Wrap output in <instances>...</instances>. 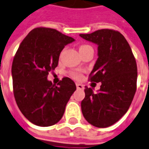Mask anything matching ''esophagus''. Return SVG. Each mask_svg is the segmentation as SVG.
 I'll list each match as a JSON object with an SVG mask.
<instances>
[{
  "label": "esophagus",
  "instance_id": "esophagus-1",
  "mask_svg": "<svg viewBox=\"0 0 149 149\" xmlns=\"http://www.w3.org/2000/svg\"><path fill=\"white\" fill-rule=\"evenodd\" d=\"M76 86H77V88L78 90H83V89H84V86L81 85V84L77 83V84H76Z\"/></svg>",
  "mask_w": 149,
  "mask_h": 149
}]
</instances>
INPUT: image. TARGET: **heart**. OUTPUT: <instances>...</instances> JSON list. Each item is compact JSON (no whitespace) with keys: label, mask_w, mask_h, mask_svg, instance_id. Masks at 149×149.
Listing matches in <instances>:
<instances>
[{"label":"heart","mask_w":149,"mask_h":149,"mask_svg":"<svg viewBox=\"0 0 149 149\" xmlns=\"http://www.w3.org/2000/svg\"><path fill=\"white\" fill-rule=\"evenodd\" d=\"M89 49H92V47L91 45H80L79 47V51L80 53H82L83 51L85 50H87ZM70 76L73 79H76V80H80V79L82 77V74L80 71H71L69 72Z\"/></svg>","instance_id":"heart-1"}]
</instances>
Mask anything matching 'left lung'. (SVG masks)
Wrapping results in <instances>:
<instances>
[{
    "mask_svg": "<svg viewBox=\"0 0 149 149\" xmlns=\"http://www.w3.org/2000/svg\"><path fill=\"white\" fill-rule=\"evenodd\" d=\"M85 40L98 45L99 58L89 76V81L101 82L99 93L86 87L81 111L94 126L105 128L125 114L137 88V64L129 43L113 29H100L90 34H80Z\"/></svg>",
    "mask_w": 149,
    "mask_h": 149,
    "instance_id": "8db88e82",
    "label": "left lung"
}]
</instances>
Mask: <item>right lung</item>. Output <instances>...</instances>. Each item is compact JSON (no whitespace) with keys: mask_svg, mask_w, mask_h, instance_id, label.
<instances>
[{"mask_svg":"<svg viewBox=\"0 0 149 149\" xmlns=\"http://www.w3.org/2000/svg\"><path fill=\"white\" fill-rule=\"evenodd\" d=\"M74 39L54 28H34L24 38L12 63L13 91L24 117L34 125L50 126L60 121L76 85L63 77L57 85L47 80L58 66L64 46Z\"/></svg>","mask_w":149,"mask_h":149,"instance_id":"obj_1","label":"right lung"}]
</instances>
